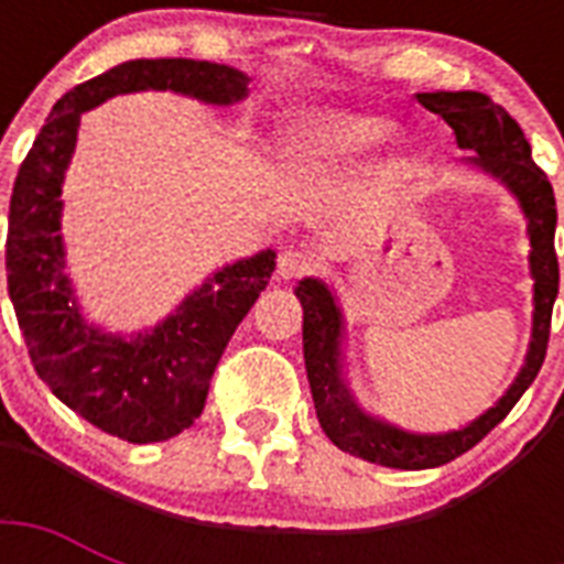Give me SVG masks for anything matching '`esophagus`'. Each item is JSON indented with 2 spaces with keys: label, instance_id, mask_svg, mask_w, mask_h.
<instances>
[{
  "label": "esophagus",
  "instance_id": "34e87169",
  "mask_svg": "<svg viewBox=\"0 0 564 564\" xmlns=\"http://www.w3.org/2000/svg\"><path fill=\"white\" fill-rule=\"evenodd\" d=\"M316 269V260L301 251V248H283L281 257H278V278L281 281H292V278H301V274H310Z\"/></svg>",
  "mask_w": 564,
  "mask_h": 564
}]
</instances>
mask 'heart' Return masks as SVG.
<instances>
[{
  "label": "heart",
  "mask_w": 564,
  "mask_h": 564,
  "mask_svg": "<svg viewBox=\"0 0 564 564\" xmlns=\"http://www.w3.org/2000/svg\"><path fill=\"white\" fill-rule=\"evenodd\" d=\"M392 134V122L371 113H345V110H316L292 122L290 149L295 158L307 161H334L366 152Z\"/></svg>",
  "instance_id": "heart-1"
}]
</instances>
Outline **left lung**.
Returning <instances> with one entry per match:
<instances>
[{
    "label": "left lung",
    "instance_id": "8db88e82",
    "mask_svg": "<svg viewBox=\"0 0 564 564\" xmlns=\"http://www.w3.org/2000/svg\"><path fill=\"white\" fill-rule=\"evenodd\" d=\"M415 99L445 119L454 128L456 145L468 152L463 163L486 172L516 195L527 219L530 237V274H533V339L527 348L524 366L495 406L468 421L465 427L447 433H410L392 421L371 415L357 403L345 380V316L334 290L318 278H304L295 286L304 307V366H307L310 392L316 403L322 430L345 454L360 456L366 463L421 471L436 468L471 451L491 427L507 419L518 398L530 389L547 351L553 301L560 295V263H556V198L547 175L533 163V152L524 131L495 105L489 96L474 90L459 93H419Z\"/></svg>",
    "mask_w": 564,
    "mask_h": 564
}]
</instances>
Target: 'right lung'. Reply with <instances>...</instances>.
I'll return each instance as SVG.
<instances>
[{
  "label": "right lung",
  "instance_id": "obj_1",
  "mask_svg": "<svg viewBox=\"0 0 564 564\" xmlns=\"http://www.w3.org/2000/svg\"><path fill=\"white\" fill-rule=\"evenodd\" d=\"M248 82L246 73L210 61H126L55 101L13 181L4 269L31 362L57 401L134 445L166 442L202 415L225 345L272 278L274 251L221 265L154 327L122 336L90 325L66 274L61 234V193L82 113L140 90L228 108L246 99Z\"/></svg>",
  "mask_w": 564,
  "mask_h": 564
}]
</instances>
